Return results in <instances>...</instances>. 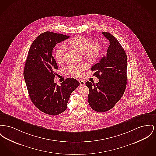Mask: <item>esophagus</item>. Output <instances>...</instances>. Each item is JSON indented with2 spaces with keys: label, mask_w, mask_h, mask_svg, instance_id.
Wrapping results in <instances>:
<instances>
[{
  "label": "esophagus",
  "mask_w": 156,
  "mask_h": 156,
  "mask_svg": "<svg viewBox=\"0 0 156 156\" xmlns=\"http://www.w3.org/2000/svg\"><path fill=\"white\" fill-rule=\"evenodd\" d=\"M79 81V83H80V86L81 87H83V86H84L85 85V82L83 81V80H79L78 81Z\"/></svg>",
  "instance_id": "esophagus-1"
}]
</instances>
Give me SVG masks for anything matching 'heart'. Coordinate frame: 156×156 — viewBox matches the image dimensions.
<instances>
[{
  "label": "heart",
  "instance_id": "heart-1",
  "mask_svg": "<svg viewBox=\"0 0 156 156\" xmlns=\"http://www.w3.org/2000/svg\"><path fill=\"white\" fill-rule=\"evenodd\" d=\"M69 46L76 51L82 53L83 57L90 61L96 60L101 54L102 50L100 42L97 40L90 41L85 37L77 36L73 37L69 43ZM66 48L64 45L59 46L56 51L55 59L58 64H62L64 59ZM84 64L73 65L65 68V71L69 75L80 76L85 69Z\"/></svg>",
  "mask_w": 156,
  "mask_h": 156
}]
</instances>
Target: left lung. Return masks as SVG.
<instances>
[{"mask_svg":"<svg viewBox=\"0 0 156 156\" xmlns=\"http://www.w3.org/2000/svg\"><path fill=\"white\" fill-rule=\"evenodd\" d=\"M102 35L110 41V45L106 55L91 69L99 82L85 83L90 90L88 100L90 107L100 112L112 108L124 94L127 65L126 53L118 40L108 32H102Z\"/></svg>","mask_w":156,"mask_h":156,"instance_id":"8db88e82","label":"left lung"}]
</instances>
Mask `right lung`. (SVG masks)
I'll return each instance as SVG.
<instances>
[{
	"instance_id": "obj_1",
	"label": "right lung",
	"mask_w": 156,
	"mask_h": 156,
	"mask_svg": "<svg viewBox=\"0 0 156 156\" xmlns=\"http://www.w3.org/2000/svg\"><path fill=\"white\" fill-rule=\"evenodd\" d=\"M69 37L48 31L40 34L30 47L25 65L23 76L31 101L40 111L51 115L60 114L67 108L71 93L80 85L73 78H66L61 85L54 83L58 66L52 50Z\"/></svg>"
}]
</instances>
